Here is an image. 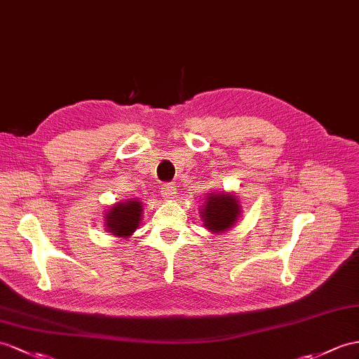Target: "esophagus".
Listing matches in <instances>:
<instances>
[{"label":"esophagus","mask_w":359,"mask_h":359,"mask_svg":"<svg viewBox=\"0 0 359 359\" xmlns=\"http://www.w3.org/2000/svg\"><path fill=\"white\" fill-rule=\"evenodd\" d=\"M177 187H175L173 184H164L161 187V195L164 199H175L177 198Z\"/></svg>","instance_id":"esophagus-1"}]
</instances>
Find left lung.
<instances>
[{
	"mask_svg": "<svg viewBox=\"0 0 359 359\" xmlns=\"http://www.w3.org/2000/svg\"><path fill=\"white\" fill-rule=\"evenodd\" d=\"M242 205L231 191H212L207 194L199 216L205 229L212 234H222L239 222Z\"/></svg>",
	"mask_w": 359,
	"mask_h": 359,
	"instance_id": "8db88e82",
	"label": "left lung"
}]
</instances>
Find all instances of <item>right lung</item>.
I'll use <instances>...</instances> for the list:
<instances>
[{
	"mask_svg": "<svg viewBox=\"0 0 359 359\" xmlns=\"http://www.w3.org/2000/svg\"><path fill=\"white\" fill-rule=\"evenodd\" d=\"M143 203L138 198L125 199L112 204L104 213V231L114 238L129 239L142 224Z\"/></svg>",
	"mask_w": 359,
	"mask_h": 359,
	"instance_id": "1",
	"label": "right lung"
}]
</instances>
